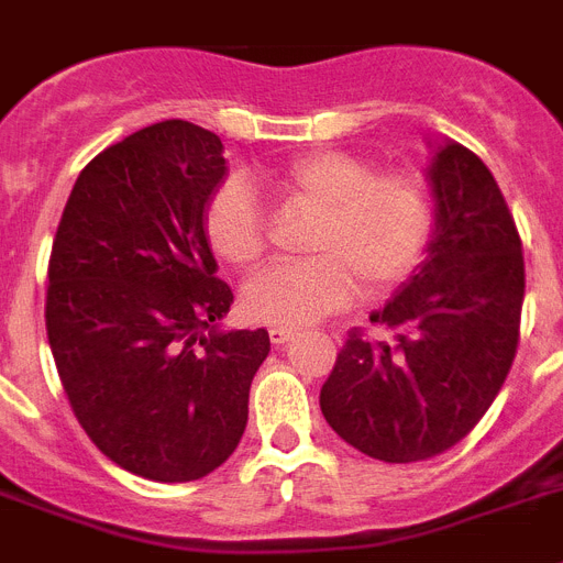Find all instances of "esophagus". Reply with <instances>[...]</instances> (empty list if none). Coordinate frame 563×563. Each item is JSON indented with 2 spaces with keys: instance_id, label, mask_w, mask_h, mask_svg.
<instances>
[{
  "instance_id": "1",
  "label": "esophagus",
  "mask_w": 563,
  "mask_h": 563,
  "mask_svg": "<svg viewBox=\"0 0 563 563\" xmlns=\"http://www.w3.org/2000/svg\"><path fill=\"white\" fill-rule=\"evenodd\" d=\"M292 339V330L287 328H271V341L276 344V347H285L287 341Z\"/></svg>"
}]
</instances>
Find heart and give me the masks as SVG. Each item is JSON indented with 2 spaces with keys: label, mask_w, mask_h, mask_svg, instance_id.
I'll return each instance as SVG.
<instances>
[{
  "label": "heart",
  "mask_w": 563,
  "mask_h": 563,
  "mask_svg": "<svg viewBox=\"0 0 563 563\" xmlns=\"http://www.w3.org/2000/svg\"><path fill=\"white\" fill-rule=\"evenodd\" d=\"M264 187L282 205L313 213L307 262L267 267L242 290L244 313L273 328H305L350 299H378L401 285L424 256L432 233V201L410 173H376V165L344 151L296 156ZM205 239L213 256L235 271L264 256V216L242 179L216 187L205 208Z\"/></svg>",
  "instance_id": "heart-1"
}]
</instances>
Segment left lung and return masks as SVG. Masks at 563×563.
<instances>
[{"label":"left lung","mask_w":563,"mask_h":563,"mask_svg":"<svg viewBox=\"0 0 563 563\" xmlns=\"http://www.w3.org/2000/svg\"><path fill=\"white\" fill-rule=\"evenodd\" d=\"M430 179L439 199L430 256L369 316L393 339L350 330L321 387L328 424L387 464L459 444L496 401L521 335V235L501 187L455 142L435 153Z\"/></svg>","instance_id":"left-lung-1"}]
</instances>
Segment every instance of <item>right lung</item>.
<instances>
[{
    "mask_svg": "<svg viewBox=\"0 0 563 563\" xmlns=\"http://www.w3.org/2000/svg\"><path fill=\"white\" fill-rule=\"evenodd\" d=\"M222 176V139L199 124L136 131L79 173L47 262L45 328L70 410L113 464L151 482L222 467L271 353L264 328H216L233 290L201 222Z\"/></svg>",
    "mask_w": 563,
    "mask_h": 563,
    "instance_id": "right-lung-1",
    "label": "right lung"
}]
</instances>
